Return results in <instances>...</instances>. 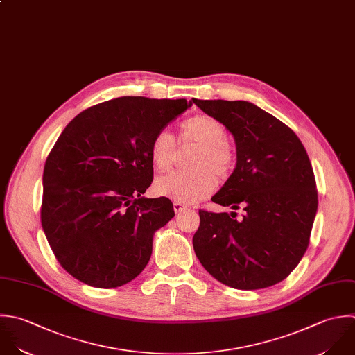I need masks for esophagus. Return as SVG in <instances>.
Listing matches in <instances>:
<instances>
[{
  "instance_id": "obj_1",
  "label": "esophagus",
  "mask_w": 355,
  "mask_h": 355,
  "mask_svg": "<svg viewBox=\"0 0 355 355\" xmlns=\"http://www.w3.org/2000/svg\"><path fill=\"white\" fill-rule=\"evenodd\" d=\"M173 206H174V211H175V213H181L182 210L187 209V206H184L182 203H178V202H174Z\"/></svg>"
}]
</instances>
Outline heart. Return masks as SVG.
<instances>
[{
  "label": "heart",
  "instance_id": "obj_1",
  "mask_svg": "<svg viewBox=\"0 0 355 355\" xmlns=\"http://www.w3.org/2000/svg\"><path fill=\"white\" fill-rule=\"evenodd\" d=\"M180 142H195L191 167L193 171H174L155 181L156 195L173 199L178 203H193L209 196L217 182L211 173L225 178L234 166V152L228 145L225 125L209 114H198L182 121ZM177 144L174 137L166 131H157L149 145L150 160L156 170L167 171L174 162ZM212 172L210 173L209 171Z\"/></svg>",
  "mask_w": 355,
  "mask_h": 355
}]
</instances>
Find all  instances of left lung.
Listing matches in <instances>:
<instances>
[{"mask_svg":"<svg viewBox=\"0 0 355 355\" xmlns=\"http://www.w3.org/2000/svg\"><path fill=\"white\" fill-rule=\"evenodd\" d=\"M193 103L234 135L236 167L214 203L245 210H199L193 249L205 270L221 284L256 291L284 281L304 256L318 209L309 155L281 120L246 101Z\"/></svg>","mask_w":355,"mask_h":355,"instance_id":"obj_1","label":"left lung"}]
</instances>
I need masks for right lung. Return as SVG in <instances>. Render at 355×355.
<instances>
[{"label":"right lung","mask_w":355,"mask_h":355,"mask_svg":"<svg viewBox=\"0 0 355 355\" xmlns=\"http://www.w3.org/2000/svg\"><path fill=\"white\" fill-rule=\"evenodd\" d=\"M192 101L121 96L64 127L44 166L41 225L71 277L110 289L146 267L155 232L174 217L168 198L142 196L153 181L149 145Z\"/></svg>","instance_id":"right-lung-1"}]
</instances>
